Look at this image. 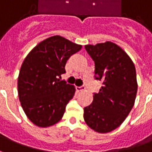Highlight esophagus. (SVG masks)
Listing matches in <instances>:
<instances>
[{
  "mask_svg": "<svg viewBox=\"0 0 152 152\" xmlns=\"http://www.w3.org/2000/svg\"><path fill=\"white\" fill-rule=\"evenodd\" d=\"M85 86H79V87H76V91H78V92H80V91H85Z\"/></svg>",
  "mask_w": 152,
  "mask_h": 152,
  "instance_id": "obj_1",
  "label": "esophagus"
}]
</instances>
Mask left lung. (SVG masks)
Segmentation results:
<instances>
[{
    "instance_id": "1",
    "label": "left lung",
    "mask_w": 152,
    "mask_h": 152,
    "mask_svg": "<svg viewBox=\"0 0 152 152\" xmlns=\"http://www.w3.org/2000/svg\"><path fill=\"white\" fill-rule=\"evenodd\" d=\"M94 61L95 79L103 80L91 105L84 108V119L94 131L106 133L124 123L135 103L137 82L134 63L112 42L86 45Z\"/></svg>"
}]
</instances>
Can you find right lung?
I'll list each match as a JSON object with an SVG mask.
<instances>
[{"label": "right lung", "instance_id": "obj_1", "mask_svg": "<svg viewBox=\"0 0 152 152\" xmlns=\"http://www.w3.org/2000/svg\"><path fill=\"white\" fill-rule=\"evenodd\" d=\"M82 46L59 35L34 47L24 58L18 77L21 106L34 124L47 128L61 120L73 98L74 86L61 80L69 58Z\"/></svg>", "mask_w": 152, "mask_h": 152}]
</instances>
